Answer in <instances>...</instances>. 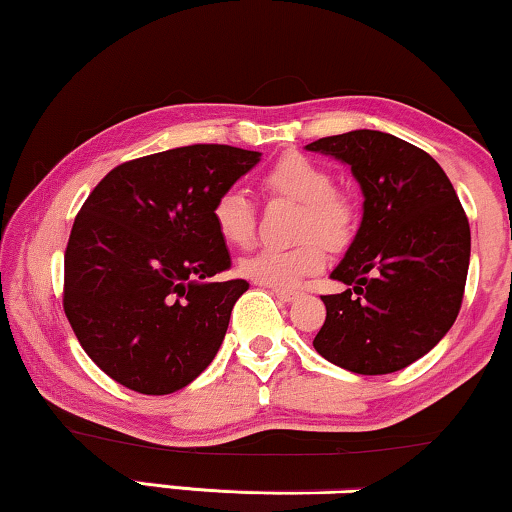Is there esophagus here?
<instances>
[{
	"mask_svg": "<svg viewBox=\"0 0 512 512\" xmlns=\"http://www.w3.org/2000/svg\"><path fill=\"white\" fill-rule=\"evenodd\" d=\"M270 291L277 298H280L282 303H291V301H296V298H298V291H294V289H277V287H272Z\"/></svg>",
	"mask_w": 512,
	"mask_h": 512,
	"instance_id": "obj_1",
	"label": "esophagus"
}]
</instances>
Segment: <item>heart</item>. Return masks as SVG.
Listing matches in <instances>:
<instances>
[{"label":"heart","instance_id":"1","mask_svg":"<svg viewBox=\"0 0 512 512\" xmlns=\"http://www.w3.org/2000/svg\"><path fill=\"white\" fill-rule=\"evenodd\" d=\"M263 188L270 195L303 204L298 237L317 235L329 247H343L353 232L355 211L350 199L334 190V178L310 157L289 152L263 174ZM211 221L218 237L230 247H247L254 240L256 211L247 192L230 188L216 197ZM327 263L324 247L305 240L296 247H263L242 258L240 272L265 287H296L303 277L315 275Z\"/></svg>","mask_w":512,"mask_h":512}]
</instances>
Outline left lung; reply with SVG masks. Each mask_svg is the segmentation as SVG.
Segmentation results:
<instances>
[{
    "label": "left lung",
    "mask_w": 512,
    "mask_h": 512,
    "mask_svg": "<svg viewBox=\"0 0 512 512\" xmlns=\"http://www.w3.org/2000/svg\"><path fill=\"white\" fill-rule=\"evenodd\" d=\"M348 164L362 190V221L322 296L315 336L324 360L353 374L409 367L442 341L461 310L470 225L454 185L428 152L383 131L357 129L308 143Z\"/></svg>",
    "instance_id": "obj_1"
}]
</instances>
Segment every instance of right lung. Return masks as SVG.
Returning a JSON list of instances; mask_svg holds the SVG:
<instances>
[{"label": "right lung", "instance_id": "add662e5", "mask_svg": "<svg viewBox=\"0 0 512 512\" xmlns=\"http://www.w3.org/2000/svg\"><path fill=\"white\" fill-rule=\"evenodd\" d=\"M261 162L185 145L119 164L96 185L65 249L63 308L86 355L143 395H169L214 360L247 280L214 282L230 251L216 197Z\"/></svg>", "mask_w": 512, "mask_h": 512}]
</instances>
